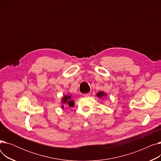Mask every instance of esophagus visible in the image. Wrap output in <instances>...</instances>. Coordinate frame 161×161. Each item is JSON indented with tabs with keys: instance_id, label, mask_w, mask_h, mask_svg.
<instances>
[{
	"instance_id": "esophagus-1",
	"label": "esophagus",
	"mask_w": 161,
	"mask_h": 161,
	"mask_svg": "<svg viewBox=\"0 0 161 161\" xmlns=\"http://www.w3.org/2000/svg\"><path fill=\"white\" fill-rule=\"evenodd\" d=\"M90 95H91V93H90V92H87V93H86V94H84V95H83V96H84V97H90Z\"/></svg>"
}]
</instances>
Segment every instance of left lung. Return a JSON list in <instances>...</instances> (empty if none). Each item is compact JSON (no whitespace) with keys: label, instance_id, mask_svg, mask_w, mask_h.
Returning a JSON list of instances; mask_svg holds the SVG:
<instances>
[{"label":"left lung","instance_id":"8db88e82","mask_svg":"<svg viewBox=\"0 0 161 161\" xmlns=\"http://www.w3.org/2000/svg\"><path fill=\"white\" fill-rule=\"evenodd\" d=\"M97 96L98 97H99V98H102V97H103L104 96L106 97V94L104 93V92L103 91H100V92H98V93L97 94Z\"/></svg>","mask_w":161,"mask_h":161}]
</instances>
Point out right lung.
<instances>
[{"mask_svg": "<svg viewBox=\"0 0 161 161\" xmlns=\"http://www.w3.org/2000/svg\"><path fill=\"white\" fill-rule=\"evenodd\" d=\"M62 103L63 104H68L69 106L72 107L74 105V100H71V96H68L65 95L63 98H62ZM62 108H64V106H62Z\"/></svg>", "mask_w": 161, "mask_h": 161, "instance_id": "add662e5", "label": "right lung"}]
</instances>
